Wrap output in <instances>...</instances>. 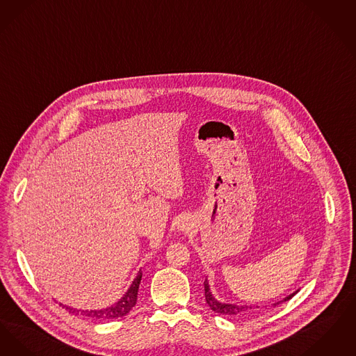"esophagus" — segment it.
Masks as SVG:
<instances>
[{"label": "esophagus", "mask_w": 356, "mask_h": 356, "mask_svg": "<svg viewBox=\"0 0 356 356\" xmlns=\"http://www.w3.org/2000/svg\"><path fill=\"white\" fill-rule=\"evenodd\" d=\"M191 229V219L188 217H182L178 220V230L179 232H188Z\"/></svg>", "instance_id": "obj_1"}]
</instances>
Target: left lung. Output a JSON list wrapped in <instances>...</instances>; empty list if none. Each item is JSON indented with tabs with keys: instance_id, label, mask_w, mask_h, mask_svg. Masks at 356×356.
Masks as SVG:
<instances>
[{
	"instance_id": "8db88e82",
	"label": "left lung",
	"mask_w": 356,
	"mask_h": 356,
	"mask_svg": "<svg viewBox=\"0 0 356 356\" xmlns=\"http://www.w3.org/2000/svg\"><path fill=\"white\" fill-rule=\"evenodd\" d=\"M299 290L294 291L293 294L287 295L286 298H283L282 300H278L275 303H273L271 306H278L283 302H287L290 300L293 296H294ZM204 298H206V302L207 305L210 306V309H213L214 312L218 314H222V315H230V316H241V315H246V314H251L254 312V309H259V306L257 307H252V306H242V305H235V303H226V302H220L218 300L217 298L213 294L211 289H210V284H209V280L206 278L204 280Z\"/></svg>"
}]
</instances>
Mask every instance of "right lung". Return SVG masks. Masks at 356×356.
<instances>
[{
	"mask_svg": "<svg viewBox=\"0 0 356 356\" xmlns=\"http://www.w3.org/2000/svg\"><path fill=\"white\" fill-rule=\"evenodd\" d=\"M142 279V271L139 270L136 279L133 280L131 286L127 289L124 296L115 302L114 305L108 306L106 309H78L69 307L66 305H62L69 312L74 315H83L90 319H99V321H108V319H115V318H122L124 315L129 314V311L133 309L137 303V295H138L139 283Z\"/></svg>",
	"mask_w": 356,
	"mask_h": 356,
	"instance_id": "right-lung-1",
	"label": "right lung"
}]
</instances>
